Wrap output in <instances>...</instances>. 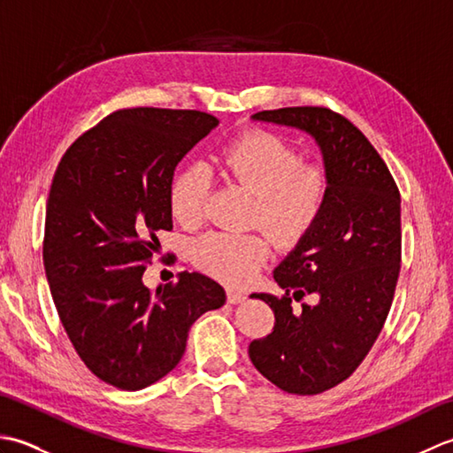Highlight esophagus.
<instances>
[{
	"mask_svg": "<svg viewBox=\"0 0 453 453\" xmlns=\"http://www.w3.org/2000/svg\"><path fill=\"white\" fill-rule=\"evenodd\" d=\"M226 296H227V302L229 303H242L243 300H245V294L243 292H237V290H232V288H227V292H226Z\"/></svg>",
	"mask_w": 453,
	"mask_h": 453,
	"instance_id": "34e87169",
	"label": "esophagus"
}]
</instances>
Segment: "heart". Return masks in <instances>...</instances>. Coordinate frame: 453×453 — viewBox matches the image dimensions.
Masks as SVG:
<instances>
[{
  "mask_svg": "<svg viewBox=\"0 0 453 453\" xmlns=\"http://www.w3.org/2000/svg\"><path fill=\"white\" fill-rule=\"evenodd\" d=\"M219 173L257 195L253 221L278 245L290 247L315 226L329 195V177L315 163H302L300 153L268 130H249L219 151ZM208 175L198 165L179 171L171 182L169 204L182 226L204 218ZM190 257L200 271L227 284L251 282L271 257L265 234L211 232L198 237Z\"/></svg>",
  "mask_w": 453,
  "mask_h": 453,
  "instance_id": "1",
  "label": "heart"
}]
</instances>
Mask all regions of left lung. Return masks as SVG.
Instances as JSON below:
<instances>
[{
  "mask_svg": "<svg viewBox=\"0 0 453 453\" xmlns=\"http://www.w3.org/2000/svg\"><path fill=\"white\" fill-rule=\"evenodd\" d=\"M319 143L329 177L321 216L278 265L282 296L253 294L274 311L271 334L249 344L255 368L294 395H317L350 378L391 310L401 271V195L370 140L326 107L261 111ZM318 303L294 311L291 300Z\"/></svg>",
  "mask_w": 453,
  "mask_h": 453,
  "instance_id": "left-lung-1",
  "label": "left lung"
}]
</instances>
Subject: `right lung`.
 Masks as SVG:
<instances>
[{
  "mask_svg": "<svg viewBox=\"0 0 453 453\" xmlns=\"http://www.w3.org/2000/svg\"><path fill=\"white\" fill-rule=\"evenodd\" d=\"M218 119L200 111L120 109L65 150L46 202L42 261L75 352L109 386L138 391L167 375L190 325L226 303L211 278L180 273L143 286L161 229H173L177 163Z\"/></svg>",
  "mask_w": 453,
  "mask_h": 453,
  "instance_id": "obj_1",
  "label": "right lung"
}]
</instances>
